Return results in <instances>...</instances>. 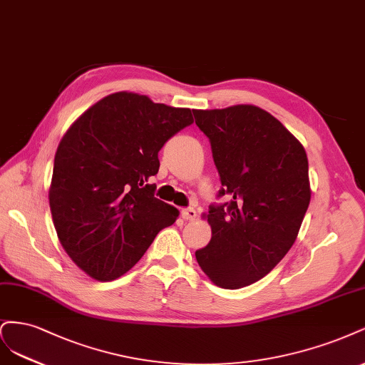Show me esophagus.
<instances>
[{"label": "esophagus", "mask_w": 365, "mask_h": 365, "mask_svg": "<svg viewBox=\"0 0 365 365\" xmlns=\"http://www.w3.org/2000/svg\"><path fill=\"white\" fill-rule=\"evenodd\" d=\"M180 214H182L183 220H195V217H197L195 209H192V207H183L180 210Z\"/></svg>", "instance_id": "obj_1"}]
</instances>
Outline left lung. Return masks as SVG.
Wrapping results in <instances>:
<instances>
[{"instance_id":"left-lung-1","label":"left lung","mask_w":365,"mask_h":365,"mask_svg":"<svg viewBox=\"0 0 365 365\" xmlns=\"http://www.w3.org/2000/svg\"><path fill=\"white\" fill-rule=\"evenodd\" d=\"M192 112L212 148L218 198H229L209 206L212 238L195 257L215 285L238 289L272 272L297 238L311 200L307 151L256 106Z\"/></svg>"}]
</instances>
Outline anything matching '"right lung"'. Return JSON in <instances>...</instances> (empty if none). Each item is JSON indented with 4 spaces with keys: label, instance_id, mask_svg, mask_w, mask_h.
Returning a JSON list of instances; mask_svg holds the SVG:
<instances>
[{
    "label": "right lung",
    "instance_id": "right-lung-1",
    "mask_svg": "<svg viewBox=\"0 0 365 365\" xmlns=\"http://www.w3.org/2000/svg\"><path fill=\"white\" fill-rule=\"evenodd\" d=\"M192 110L116 92L89 108L57 147L50 209L68 256L91 277L128 272L179 210L155 197L158 153Z\"/></svg>",
    "mask_w": 365,
    "mask_h": 365
}]
</instances>
